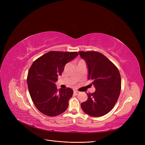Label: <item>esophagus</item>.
Segmentation results:
<instances>
[{
	"instance_id": "34e87169",
	"label": "esophagus",
	"mask_w": 145,
	"mask_h": 145,
	"mask_svg": "<svg viewBox=\"0 0 145 145\" xmlns=\"http://www.w3.org/2000/svg\"><path fill=\"white\" fill-rule=\"evenodd\" d=\"M79 93V92L78 90H74V94L76 95H78Z\"/></svg>"
}]
</instances>
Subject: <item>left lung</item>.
Masks as SVG:
<instances>
[{
    "label": "left lung",
    "mask_w": 145,
    "mask_h": 145,
    "mask_svg": "<svg viewBox=\"0 0 145 145\" xmlns=\"http://www.w3.org/2000/svg\"><path fill=\"white\" fill-rule=\"evenodd\" d=\"M88 69V79L96 90L87 93L88 100L81 103L85 113L93 117L102 116L115 105L121 89V78L118 68L101 53L94 51L79 52Z\"/></svg>",
    "instance_id": "8db88e82"
}]
</instances>
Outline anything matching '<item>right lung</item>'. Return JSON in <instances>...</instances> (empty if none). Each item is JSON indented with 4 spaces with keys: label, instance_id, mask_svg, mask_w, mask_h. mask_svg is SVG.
<instances>
[{
    "label": "right lung",
    "instance_id": "1",
    "mask_svg": "<svg viewBox=\"0 0 145 145\" xmlns=\"http://www.w3.org/2000/svg\"><path fill=\"white\" fill-rule=\"evenodd\" d=\"M78 56L76 52L51 51L36 59L30 67L29 92L36 108L44 115L56 116L67 109L73 91L69 88L58 91L55 83L65 65Z\"/></svg>",
    "mask_w": 145,
    "mask_h": 145
}]
</instances>
